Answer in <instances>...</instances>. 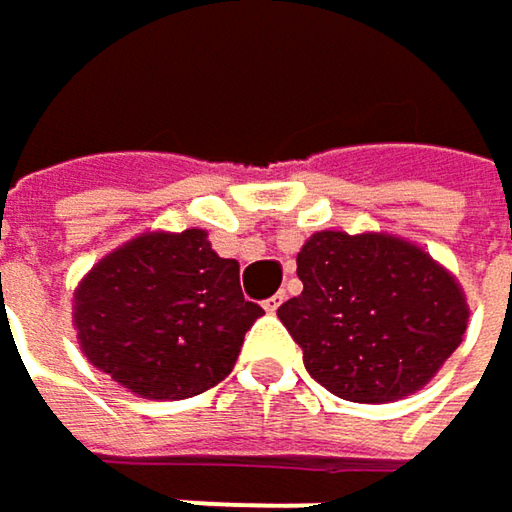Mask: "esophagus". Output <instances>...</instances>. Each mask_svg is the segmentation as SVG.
I'll return each mask as SVG.
<instances>
[{
    "label": "esophagus",
    "instance_id": "obj_1",
    "mask_svg": "<svg viewBox=\"0 0 512 512\" xmlns=\"http://www.w3.org/2000/svg\"><path fill=\"white\" fill-rule=\"evenodd\" d=\"M281 302H284V296L278 293V296H272V299H266V302H263V310H266V313H275V310L281 307Z\"/></svg>",
    "mask_w": 512,
    "mask_h": 512
}]
</instances>
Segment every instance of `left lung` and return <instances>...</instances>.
<instances>
[{
  "instance_id": "1",
  "label": "left lung",
  "mask_w": 512,
  "mask_h": 512,
  "mask_svg": "<svg viewBox=\"0 0 512 512\" xmlns=\"http://www.w3.org/2000/svg\"><path fill=\"white\" fill-rule=\"evenodd\" d=\"M302 296L278 319L304 369L346 401L381 404L422 390L466 334L469 304L419 246L393 234L316 231L296 257Z\"/></svg>"
}]
</instances>
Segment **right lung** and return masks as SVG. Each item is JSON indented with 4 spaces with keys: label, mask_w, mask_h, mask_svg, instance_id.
I'll list each match as a JSON object with an SVG mask.
<instances>
[{
    "label": "right lung",
    "mask_w": 512,
    "mask_h": 512,
    "mask_svg": "<svg viewBox=\"0 0 512 512\" xmlns=\"http://www.w3.org/2000/svg\"><path fill=\"white\" fill-rule=\"evenodd\" d=\"M263 307L243 299L240 263L208 231L140 234L78 284L72 322L84 357L140 398L178 401L216 387Z\"/></svg>",
    "instance_id": "obj_1"
}]
</instances>
